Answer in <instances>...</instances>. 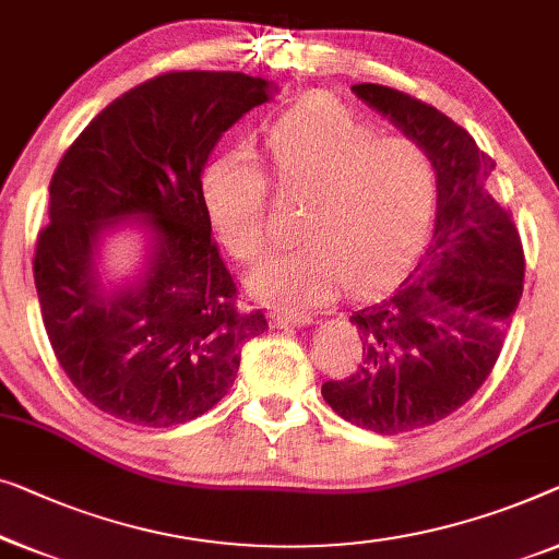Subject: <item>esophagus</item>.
<instances>
[{
  "mask_svg": "<svg viewBox=\"0 0 559 559\" xmlns=\"http://www.w3.org/2000/svg\"><path fill=\"white\" fill-rule=\"evenodd\" d=\"M272 320L277 328H305L312 322V314L297 310H274Z\"/></svg>",
  "mask_w": 559,
  "mask_h": 559,
  "instance_id": "1",
  "label": "esophagus"
}]
</instances>
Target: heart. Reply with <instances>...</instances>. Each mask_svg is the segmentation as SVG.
Returning <instances> with one entry per match:
<instances>
[{"mask_svg":"<svg viewBox=\"0 0 559 559\" xmlns=\"http://www.w3.org/2000/svg\"><path fill=\"white\" fill-rule=\"evenodd\" d=\"M274 186L299 199V245L249 274L266 302L310 305L340 280L362 282L391 264L431 212L436 171L426 148L376 128L330 98H310L266 131ZM206 204L224 247L241 262L266 247V181L247 153H226L206 174Z\"/></svg>","mask_w":559,"mask_h":559,"instance_id":"b5f03b06","label":"heart"}]
</instances>
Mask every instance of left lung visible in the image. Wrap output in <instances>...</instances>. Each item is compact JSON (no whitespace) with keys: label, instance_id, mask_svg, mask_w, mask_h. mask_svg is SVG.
I'll use <instances>...</instances> for the list:
<instances>
[{"label":"left lung","instance_id":"obj_1","mask_svg":"<svg viewBox=\"0 0 559 559\" xmlns=\"http://www.w3.org/2000/svg\"><path fill=\"white\" fill-rule=\"evenodd\" d=\"M358 98L426 148L436 171L431 237L408 272L355 299L362 360L322 383L337 416L376 433L439 424L479 391L504 345L524 285L512 214L489 193L495 160L449 116L385 85Z\"/></svg>","mask_w":559,"mask_h":559}]
</instances>
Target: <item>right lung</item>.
Listing matches in <instances>:
<instances>
[{"mask_svg": "<svg viewBox=\"0 0 559 559\" xmlns=\"http://www.w3.org/2000/svg\"><path fill=\"white\" fill-rule=\"evenodd\" d=\"M272 93L245 72H166L100 110L55 168L32 262L39 310L62 370L103 414L151 428L199 418L234 385L247 340L270 328L234 305L201 174ZM123 223L146 231L144 266L105 286L99 245Z\"/></svg>", "mask_w": 559, "mask_h": 559, "instance_id": "right-lung-1", "label": "right lung"}]
</instances>
